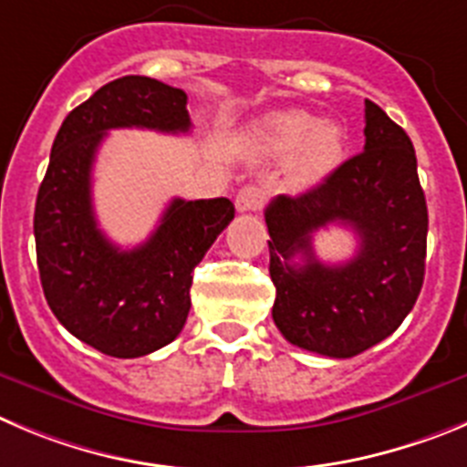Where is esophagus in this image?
Segmentation results:
<instances>
[{"instance_id": "1", "label": "esophagus", "mask_w": 467, "mask_h": 467, "mask_svg": "<svg viewBox=\"0 0 467 467\" xmlns=\"http://www.w3.org/2000/svg\"><path fill=\"white\" fill-rule=\"evenodd\" d=\"M234 204H237V212H260L265 204V191L254 184L244 186V189H239Z\"/></svg>"}]
</instances>
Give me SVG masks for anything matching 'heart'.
<instances>
[{"label":"heart","instance_id":"obj_1","mask_svg":"<svg viewBox=\"0 0 467 467\" xmlns=\"http://www.w3.org/2000/svg\"><path fill=\"white\" fill-rule=\"evenodd\" d=\"M260 150L269 156L287 159L293 170V184L299 189L320 184L337 170L343 159L341 124L317 119L308 110H285L269 115L255 126L254 133Z\"/></svg>","mask_w":467,"mask_h":467}]
</instances>
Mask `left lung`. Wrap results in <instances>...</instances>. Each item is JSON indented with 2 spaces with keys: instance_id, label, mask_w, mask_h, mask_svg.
<instances>
[{
  "instance_id": "obj_1",
  "label": "left lung",
  "mask_w": 467,
  "mask_h": 467,
  "mask_svg": "<svg viewBox=\"0 0 467 467\" xmlns=\"http://www.w3.org/2000/svg\"><path fill=\"white\" fill-rule=\"evenodd\" d=\"M364 106V151L316 189L278 195L265 209L278 332L334 359L394 334L424 283L429 212L415 147L380 106ZM329 223L350 224L360 239L358 255L343 265H325L312 254V233Z\"/></svg>"
}]
</instances>
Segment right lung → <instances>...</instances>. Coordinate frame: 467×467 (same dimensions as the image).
<instances>
[{"label":"right lung","mask_w":467,"mask_h":467,"mask_svg":"<svg viewBox=\"0 0 467 467\" xmlns=\"http://www.w3.org/2000/svg\"><path fill=\"white\" fill-rule=\"evenodd\" d=\"M186 101L154 78H117L68 112L52 142L34 212L43 295L57 320L103 355L133 359L180 337L191 274L234 219L228 198H174L151 237L126 251L96 223L91 168L108 130L189 133Z\"/></svg>","instance_id":"obj_1"}]
</instances>
